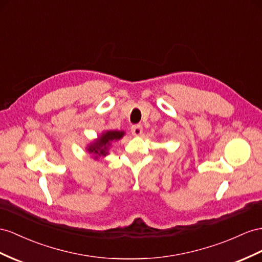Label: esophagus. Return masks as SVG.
<instances>
[{
	"instance_id": "obj_1",
	"label": "esophagus",
	"mask_w": 262,
	"mask_h": 262,
	"mask_svg": "<svg viewBox=\"0 0 262 262\" xmlns=\"http://www.w3.org/2000/svg\"><path fill=\"white\" fill-rule=\"evenodd\" d=\"M132 134L134 136H140L143 134V126L142 125H134L132 127Z\"/></svg>"
}]
</instances>
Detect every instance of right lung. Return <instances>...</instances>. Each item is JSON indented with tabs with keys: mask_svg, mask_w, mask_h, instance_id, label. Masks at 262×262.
<instances>
[{
	"mask_svg": "<svg viewBox=\"0 0 262 262\" xmlns=\"http://www.w3.org/2000/svg\"><path fill=\"white\" fill-rule=\"evenodd\" d=\"M125 135L124 130H105L99 134L96 139L85 147L86 151L90 154L92 158L99 159L104 158L110 154V147L113 142H117Z\"/></svg>",
	"mask_w": 262,
	"mask_h": 262,
	"instance_id": "1",
	"label": "right lung"
}]
</instances>
